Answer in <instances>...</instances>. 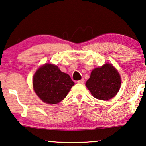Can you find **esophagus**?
Masks as SVG:
<instances>
[{
  "instance_id": "1",
  "label": "esophagus",
  "mask_w": 146,
  "mask_h": 146,
  "mask_svg": "<svg viewBox=\"0 0 146 146\" xmlns=\"http://www.w3.org/2000/svg\"><path fill=\"white\" fill-rule=\"evenodd\" d=\"M77 82H78V83H79V84H83L84 82V79H80V80H78Z\"/></svg>"
}]
</instances>
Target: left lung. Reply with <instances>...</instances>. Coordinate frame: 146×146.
I'll return each mask as SVG.
<instances>
[{
    "instance_id": "left-lung-1",
    "label": "left lung",
    "mask_w": 146,
    "mask_h": 146,
    "mask_svg": "<svg viewBox=\"0 0 146 146\" xmlns=\"http://www.w3.org/2000/svg\"><path fill=\"white\" fill-rule=\"evenodd\" d=\"M121 85L120 75L110 64L93 69L86 82V87L93 96L101 100H108L115 96Z\"/></svg>"
}]
</instances>
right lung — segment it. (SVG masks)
Masks as SVG:
<instances>
[{
	"label": "right lung",
	"mask_w": 146,
	"mask_h": 146,
	"mask_svg": "<svg viewBox=\"0 0 146 146\" xmlns=\"http://www.w3.org/2000/svg\"><path fill=\"white\" fill-rule=\"evenodd\" d=\"M74 84L68 74L51 64L39 67L33 77L35 92L41 100L48 104H56L63 100Z\"/></svg>",
	"instance_id": "add662e5"
}]
</instances>
